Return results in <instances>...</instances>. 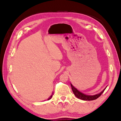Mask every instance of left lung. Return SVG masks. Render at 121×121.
Wrapping results in <instances>:
<instances>
[{"instance_id":"8db88e82","label":"left lung","mask_w":121,"mask_h":121,"mask_svg":"<svg viewBox=\"0 0 121 121\" xmlns=\"http://www.w3.org/2000/svg\"><path fill=\"white\" fill-rule=\"evenodd\" d=\"M70 85H71V87H72L73 92V93L74 95H75V96L77 97V98L80 99H81V100H82L91 101V100H96V99L99 98V97H100L101 95V94L103 93L104 91L105 90V89L103 91H102L100 93L96 94V95H95L90 96V95H85V94L82 93V92L78 90L77 89L75 88V87H74L72 85V84H70Z\"/></svg>"}]
</instances>
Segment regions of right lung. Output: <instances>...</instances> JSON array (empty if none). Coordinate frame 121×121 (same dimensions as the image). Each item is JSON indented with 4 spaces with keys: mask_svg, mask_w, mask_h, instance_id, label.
<instances>
[{
    "mask_svg": "<svg viewBox=\"0 0 121 121\" xmlns=\"http://www.w3.org/2000/svg\"><path fill=\"white\" fill-rule=\"evenodd\" d=\"M53 94H52V95H51V96H50V97H49V99H48V100H49V99H51V98H52V95H53Z\"/></svg>",
    "mask_w": 121,
    "mask_h": 121,
    "instance_id": "obj_1",
    "label": "right lung"
}]
</instances>
